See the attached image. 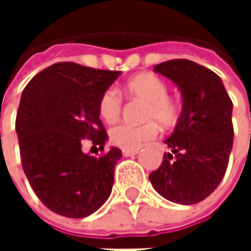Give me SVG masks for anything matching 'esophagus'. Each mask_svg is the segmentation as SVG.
<instances>
[{
	"label": "esophagus",
	"instance_id": "esophagus-1",
	"mask_svg": "<svg viewBox=\"0 0 251 251\" xmlns=\"http://www.w3.org/2000/svg\"><path fill=\"white\" fill-rule=\"evenodd\" d=\"M122 152H124V155H126V157H130V155H135V154H138V152H139V148H130V150H122Z\"/></svg>",
	"mask_w": 251,
	"mask_h": 251
}]
</instances>
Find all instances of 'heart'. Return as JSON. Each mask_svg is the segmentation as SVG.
<instances>
[{
    "label": "heart",
    "instance_id": "1",
    "mask_svg": "<svg viewBox=\"0 0 251 251\" xmlns=\"http://www.w3.org/2000/svg\"><path fill=\"white\" fill-rule=\"evenodd\" d=\"M126 94L132 99L145 101L141 119L147 121L141 125L119 124L109 130V139L113 145L130 150L138 148L147 141L157 136L158 127H170L177 122L178 107L169 97L167 84L154 74H141L130 78L125 85ZM122 97L118 90L107 88L99 99V115L107 124H115L122 113Z\"/></svg>",
    "mask_w": 251,
    "mask_h": 251
}]
</instances>
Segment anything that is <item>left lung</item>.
Here are the masks:
<instances>
[{
	"label": "left lung",
	"mask_w": 251,
	"mask_h": 251,
	"mask_svg": "<svg viewBox=\"0 0 251 251\" xmlns=\"http://www.w3.org/2000/svg\"><path fill=\"white\" fill-rule=\"evenodd\" d=\"M154 71L177 84L183 109L166 139L172 152H164L150 180L163 198L193 205L206 199L226 175L234 139L232 101L221 78L193 61L172 59Z\"/></svg>",
	"instance_id": "1"
}]
</instances>
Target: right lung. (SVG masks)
<instances>
[{
	"label": "right lung",
	"instance_id": "1",
	"mask_svg": "<svg viewBox=\"0 0 251 251\" xmlns=\"http://www.w3.org/2000/svg\"><path fill=\"white\" fill-rule=\"evenodd\" d=\"M119 74L58 62L23 90L16 118L23 170L42 203L58 215L88 217L110 196L122 151L103 152L107 132L97 106ZM85 140L102 150L99 157L82 152Z\"/></svg>",
	"mask_w": 251,
	"mask_h": 251
}]
</instances>
